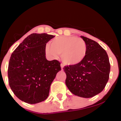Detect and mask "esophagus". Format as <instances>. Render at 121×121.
<instances>
[{"label": "esophagus", "instance_id": "obj_1", "mask_svg": "<svg viewBox=\"0 0 121 121\" xmlns=\"http://www.w3.org/2000/svg\"><path fill=\"white\" fill-rule=\"evenodd\" d=\"M61 68L62 70H63V68H64V65L62 64H61Z\"/></svg>", "mask_w": 121, "mask_h": 121}]
</instances>
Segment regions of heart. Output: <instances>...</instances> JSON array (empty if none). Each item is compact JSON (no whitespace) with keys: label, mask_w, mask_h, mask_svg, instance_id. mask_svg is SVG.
<instances>
[{"label":"heart","mask_w":121,"mask_h":121,"mask_svg":"<svg viewBox=\"0 0 121 121\" xmlns=\"http://www.w3.org/2000/svg\"><path fill=\"white\" fill-rule=\"evenodd\" d=\"M47 55L56 58L61 54L64 64L76 65L85 59L87 53V45L84 40L76 36H59L53 39L50 45L45 48Z\"/></svg>","instance_id":"1"}]
</instances>
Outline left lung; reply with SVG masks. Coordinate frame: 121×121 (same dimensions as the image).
Listing matches in <instances>:
<instances>
[{"label":"left lung","instance_id":"8db88e82","mask_svg":"<svg viewBox=\"0 0 121 121\" xmlns=\"http://www.w3.org/2000/svg\"><path fill=\"white\" fill-rule=\"evenodd\" d=\"M87 45L86 56L78 64L64 67L65 84L74 95L91 98L105 88L109 78L110 64L105 50L94 40L81 36Z\"/></svg>","mask_w":121,"mask_h":121}]
</instances>
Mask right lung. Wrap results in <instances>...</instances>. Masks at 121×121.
I'll return each instance as SVG.
<instances>
[{
  "label": "right lung",
  "mask_w": 121,
  "mask_h": 121,
  "mask_svg": "<svg viewBox=\"0 0 121 121\" xmlns=\"http://www.w3.org/2000/svg\"><path fill=\"white\" fill-rule=\"evenodd\" d=\"M55 36L32 34L13 51L9 59L8 77L15 95L28 104L39 103L49 95L51 85L61 70L60 62L47 60L45 48Z\"/></svg>",
  "instance_id": "right-lung-1"
}]
</instances>
